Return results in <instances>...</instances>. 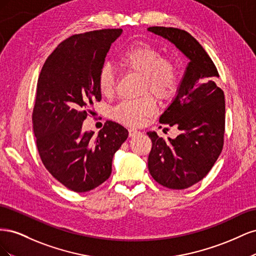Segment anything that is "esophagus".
<instances>
[{
  "mask_svg": "<svg viewBox=\"0 0 256 256\" xmlns=\"http://www.w3.org/2000/svg\"><path fill=\"white\" fill-rule=\"evenodd\" d=\"M138 134H140V131L136 130V129H134V128H130L129 129V136H131V138L138 136Z\"/></svg>",
  "mask_w": 256,
  "mask_h": 256,
  "instance_id": "34e87169",
  "label": "esophagus"
}]
</instances>
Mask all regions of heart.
<instances>
[{"label": "heart", "mask_w": 256, "mask_h": 256, "mask_svg": "<svg viewBox=\"0 0 256 256\" xmlns=\"http://www.w3.org/2000/svg\"><path fill=\"white\" fill-rule=\"evenodd\" d=\"M118 65L128 72L143 76L142 94L150 92L159 99L171 96L177 83L178 72L174 62L164 58L162 53L152 46L138 44L131 46L118 58ZM97 84L99 92L104 97H111L114 92L115 80L109 65L100 68ZM156 112V102L150 96L138 100H125L113 108L112 118L122 124L136 126L144 118Z\"/></svg>", "instance_id": "b5f03b06"}]
</instances>
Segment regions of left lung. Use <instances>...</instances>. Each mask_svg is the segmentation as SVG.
Returning <instances> with one entry per match:
<instances>
[{
	"mask_svg": "<svg viewBox=\"0 0 256 256\" xmlns=\"http://www.w3.org/2000/svg\"><path fill=\"white\" fill-rule=\"evenodd\" d=\"M150 32L173 44L189 60L176 95L159 122L175 126V138L150 131L152 146L148 170L152 178L170 189H187L210 171L223 147L226 102L216 86L218 70L194 37L175 28L150 26Z\"/></svg>",
	"mask_w": 256,
	"mask_h": 256,
	"instance_id": "left-lung-1",
	"label": "left lung"
}]
</instances>
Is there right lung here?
Returning <instances> with one entry per match:
<instances>
[{
    "instance_id": "right-lung-1",
    "label": "right lung",
    "mask_w": 256,
    "mask_h": 256,
    "mask_svg": "<svg viewBox=\"0 0 256 256\" xmlns=\"http://www.w3.org/2000/svg\"><path fill=\"white\" fill-rule=\"evenodd\" d=\"M122 28L74 35L60 42L44 62L37 83L33 129L42 161L50 174L74 192L104 182L115 152L128 130L108 120L98 136L82 131L83 120L102 100L97 76Z\"/></svg>"
}]
</instances>
